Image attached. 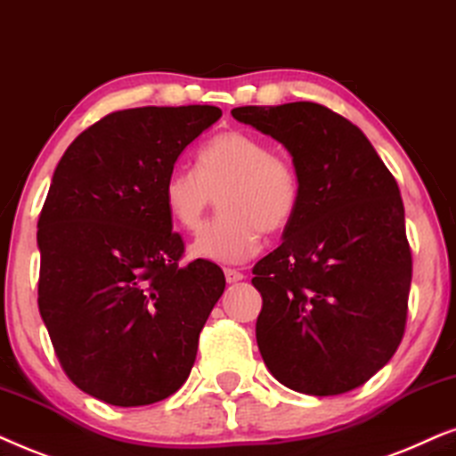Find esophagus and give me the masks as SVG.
I'll list each match as a JSON object with an SVG mask.
<instances>
[{"mask_svg":"<svg viewBox=\"0 0 456 456\" xmlns=\"http://www.w3.org/2000/svg\"><path fill=\"white\" fill-rule=\"evenodd\" d=\"M224 279H227V283H238L244 279V273L238 269H224Z\"/></svg>","mask_w":456,"mask_h":456,"instance_id":"1","label":"esophagus"}]
</instances>
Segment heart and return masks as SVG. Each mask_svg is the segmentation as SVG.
Instances as JSON below:
<instances>
[{
  "label": "heart",
  "mask_w": 456,
  "mask_h": 456,
  "mask_svg": "<svg viewBox=\"0 0 456 456\" xmlns=\"http://www.w3.org/2000/svg\"><path fill=\"white\" fill-rule=\"evenodd\" d=\"M168 215L198 232L218 198L221 212L191 244L215 263H244L265 233H281L300 210L302 175L291 158L244 131H223L198 150V168L175 167L162 183Z\"/></svg>",
  "instance_id": "obj_1"
}]
</instances>
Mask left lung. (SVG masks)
<instances>
[{
  "mask_svg": "<svg viewBox=\"0 0 456 456\" xmlns=\"http://www.w3.org/2000/svg\"><path fill=\"white\" fill-rule=\"evenodd\" d=\"M232 114L283 143L302 175L283 244L252 269L265 365L311 396L354 390L392 359L406 327L412 256L396 179L359 126L314 102Z\"/></svg>",
  "mask_w": 456,
  "mask_h": 456,
  "instance_id": "8db88e82",
  "label": "left lung"
}]
</instances>
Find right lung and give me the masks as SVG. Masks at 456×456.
Masks as SVG:
<instances>
[{
    "label": "right lung",
    "instance_id": "add662e5",
    "mask_svg": "<svg viewBox=\"0 0 456 456\" xmlns=\"http://www.w3.org/2000/svg\"><path fill=\"white\" fill-rule=\"evenodd\" d=\"M216 106L106 114L64 151L39 215V313L64 373L114 406L185 384L200 331L224 289L210 260L181 265L162 183Z\"/></svg>",
    "mask_w": 456,
    "mask_h": 456
}]
</instances>
